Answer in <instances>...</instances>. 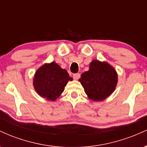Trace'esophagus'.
<instances>
[{"instance_id":"obj_1","label":"esophagus","mask_w":147,"mask_h":147,"mask_svg":"<svg viewBox=\"0 0 147 147\" xmlns=\"http://www.w3.org/2000/svg\"><path fill=\"white\" fill-rule=\"evenodd\" d=\"M73 76H74V78H75V79H79V78H80L81 75L79 73H76V74H74Z\"/></svg>"}]
</instances>
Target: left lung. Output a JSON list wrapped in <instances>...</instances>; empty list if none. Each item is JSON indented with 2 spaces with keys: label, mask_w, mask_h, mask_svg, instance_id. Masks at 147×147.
<instances>
[{
  "label": "left lung",
  "mask_w": 147,
  "mask_h": 147,
  "mask_svg": "<svg viewBox=\"0 0 147 147\" xmlns=\"http://www.w3.org/2000/svg\"><path fill=\"white\" fill-rule=\"evenodd\" d=\"M89 99L102 101L110 96L117 84V74L110 64L93 60L79 79Z\"/></svg>",
  "instance_id": "8db88e82"
}]
</instances>
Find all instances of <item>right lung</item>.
<instances>
[{
    "label": "right lung",
    "mask_w": 147,
    "mask_h": 147,
    "mask_svg": "<svg viewBox=\"0 0 147 147\" xmlns=\"http://www.w3.org/2000/svg\"><path fill=\"white\" fill-rule=\"evenodd\" d=\"M72 80L67 70L53 61L44 64L36 70L33 85L41 97L55 101L63 92L68 81Z\"/></svg>",
    "instance_id": "right-lung-1"
}]
</instances>
